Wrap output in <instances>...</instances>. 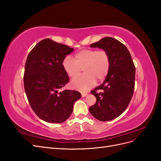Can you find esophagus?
Wrapping results in <instances>:
<instances>
[{
    "mask_svg": "<svg viewBox=\"0 0 161 161\" xmlns=\"http://www.w3.org/2000/svg\"><path fill=\"white\" fill-rule=\"evenodd\" d=\"M81 95H82V97H85V96L87 95V93H86V92H83V93L81 94Z\"/></svg>",
    "mask_w": 161,
    "mask_h": 161,
    "instance_id": "esophagus-1",
    "label": "esophagus"
}]
</instances>
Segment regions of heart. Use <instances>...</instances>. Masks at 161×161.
Masks as SVG:
<instances>
[{
    "label": "heart",
    "instance_id": "heart-1",
    "mask_svg": "<svg viewBox=\"0 0 161 161\" xmlns=\"http://www.w3.org/2000/svg\"><path fill=\"white\" fill-rule=\"evenodd\" d=\"M110 57L105 50L85 49L75 55V60L66 56L62 61L63 69L70 78L76 77L83 69L84 75L70 82L72 89L81 92L91 88L97 81L103 80L110 69Z\"/></svg>",
    "mask_w": 161,
    "mask_h": 161
}]
</instances>
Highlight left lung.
I'll return each mask as SVG.
<instances>
[{
  "instance_id": "8db88e82",
  "label": "left lung",
  "mask_w": 161,
  "mask_h": 161,
  "mask_svg": "<svg viewBox=\"0 0 161 161\" xmlns=\"http://www.w3.org/2000/svg\"><path fill=\"white\" fill-rule=\"evenodd\" d=\"M90 46L108 52L111 63L104 82L91 91L97 101L89 111L99 121L112 120L123 113L131 99L136 68L128 48L116 39L106 37Z\"/></svg>"
}]
</instances>
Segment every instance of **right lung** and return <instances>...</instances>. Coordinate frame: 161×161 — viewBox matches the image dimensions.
I'll use <instances>...</instances> for the list:
<instances>
[{"label":"right lung","mask_w":161,"mask_h":161,"mask_svg":"<svg viewBox=\"0 0 161 161\" xmlns=\"http://www.w3.org/2000/svg\"><path fill=\"white\" fill-rule=\"evenodd\" d=\"M73 50V47L44 39L28 54L24 88L31 108L46 122H64L72 114L75 102L81 97L76 91H59L69 82L62 67L63 59Z\"/></svg>","instance_id":"right-lung-1"}]
</instances>
